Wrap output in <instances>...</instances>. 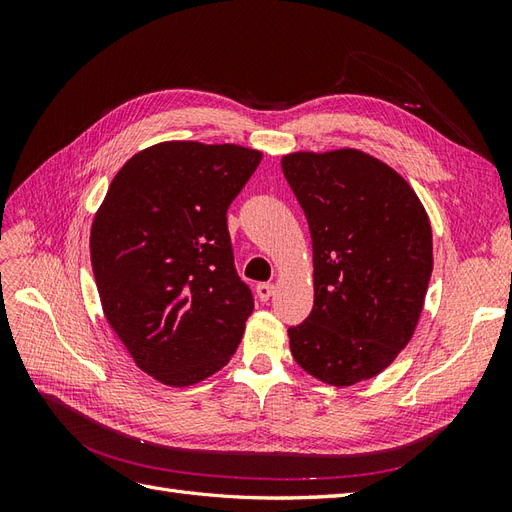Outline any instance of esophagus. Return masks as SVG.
I'll return each mask as SVG.
<instances>
[{"label":"esophagus","mask_w":512,"mask_h":512,"mask_svg":"<svg viewBox=\"0 0 512 512\" xmlns=\"http://www.w3.org/2000/svg\"><path fill=\"white\" fill-rule=\"evenodd\" d=\"M273 292H275V286H273V284H258V286H256V297H258L260 301H269Z\"/></svg>","instance_id":"34e87169"}]
</instances>
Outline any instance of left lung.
Masks as SVG:
<instances>
[{
  "mask_svg": "<svg viewBox=\"0 0 512 512\" xmlns=\"http://www.w3.org/2000/svg\"><path fill=\"white\" fill-rule=\"evenodd\" d=\"M284 177L309 224L314 307L288 329L309 376L352 386L408 346L433 269L425 207L399 173L359 149L297 151Z\"/></svg>",
  "mask_w": 512,
  "mask_h": 512,
  "instance_id": "obj_1",
  "label": "left lung"
}]
</instances>
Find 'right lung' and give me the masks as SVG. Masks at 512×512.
<instances>
[{
  "instance_id": "obj_1",
  "label": "right lung",
  "mask_w": 512,
  "mask_h": 512,
  "mask_svg": "<svg viewBox=\"0 0 512 512\" xmlns=\"http://www.w3.org/2000/svg\"><path fill=\"white\" fill-rule=\"evenodd\" d=\"M262 153L168 141L138 151L91 224L104 316L145 374L190 386L235 354L252 290L237 275L226 211Z\"/></svg>"
}]
</instances>
